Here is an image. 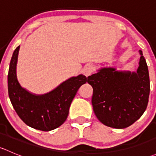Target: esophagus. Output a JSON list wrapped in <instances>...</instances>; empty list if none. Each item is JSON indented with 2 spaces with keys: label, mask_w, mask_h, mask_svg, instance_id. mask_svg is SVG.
Here are the masks:
<instances>
[{
  "label": "esophagus",
  "mask_w": 156,
  "mask_h": 156,
  "mask_svg": "<svg viewBox=\"0 0 156 156\" xmlns=\"http://www.w3.org/2000/svg\"><path fill=\"white\" fill-rule=\"evenodd\" d=\"M94 66L92 65H87L85 67H84V69H83V72H84V75H86V76L88 77L94 72Z\"/></svg>",
  "instance_id": "obj_1"
}]
</instances>
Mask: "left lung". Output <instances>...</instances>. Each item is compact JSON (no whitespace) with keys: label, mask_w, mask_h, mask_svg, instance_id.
Segmentation results:
<instances>
[{"label":"left lung","mask_w":156,"mask_h":156,"mask_svg":"<svg viewBox=\"0 0 156 156\" xmlns=\"http://www.w3.org/2000/svg\"><path fill=\"white\" fill-rule=\"evenodd\" d=\"M136 72L103 68L88 77L93 87L92 105L97 119L108 127L122 129L144 114L149 102L150 83L143 53Z\"/></svg>","instance_id":"8db88e82"}]
</instances>
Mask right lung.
<instances>
[{"instance_id":"1","label":"right lung","mask_w":156,"mask_h":156,"mask_svg":"<svg viewBox=\"0 0 156 156\" xmlns=\"http://www.w3.org/2000/svg\"><path fill=\"white\" fill-rule=\"evenodd\" d=\"M20 46L12 53L8 72V93L11 103L23 122L37 130L50 131L65 122L77 91L88 81L80 75L64 81L44 95H34L20 86L16 78Z\"/></svg>"}]
</instances>
